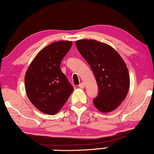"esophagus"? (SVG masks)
<instances>
[{
  "instance_id": "esophagus-1",
  "label": "esophagus",
  "mask_w": 154,
  "mask_h": 154,
  "mask_svg": "<svg viewBox=\"0 0 154 154\" xmlns=\"http://www.w3.org/2000/svg\"><path fill=\"white\" fill-rule=\"evenodd\" d=\"M79 87L80 88H82V89H83L85 88V83H81L79 85Z\"/></svg>"
}]
</instances>
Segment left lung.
Listing matches in <instances>:
<instances>
[{
  "label": "left lung",
  "mask_w": 154,
  "mask_h": 154,
  "mask_svg": "<svg viewBox=\"0 0 154 154\" xmlns=\"http://www.w3.org/2000/svg\"><path fill=\"white\" fill-rule=\"evenodd\" d=\"M76 46L93 71L99 93L94 104L102 113L113 111L128 94L130 77L124 60L108 44L94 40L76 41Z\"/></svg>",
  "instance_id": "8db88e82"
}]
</instances>
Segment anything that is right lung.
I'll return each instance as SVG.
<instances>
[{"label": "right lung", "instance_id": "right-lung-1", "mask_svg": "<svg viewBox=\"0 0 154 154\" xmlns=\"http://www.w3.org/2000/svg\"><path fill=\"white\" fill-rule=\"evenodd\" d=\"M72 44L71 41H58L47 46L33 58L25 75L27 96L44 114L58 112L73 91L60 68Z\"/></svg>", "mask_w": 154, "mask_h": 154}]
</instances>
